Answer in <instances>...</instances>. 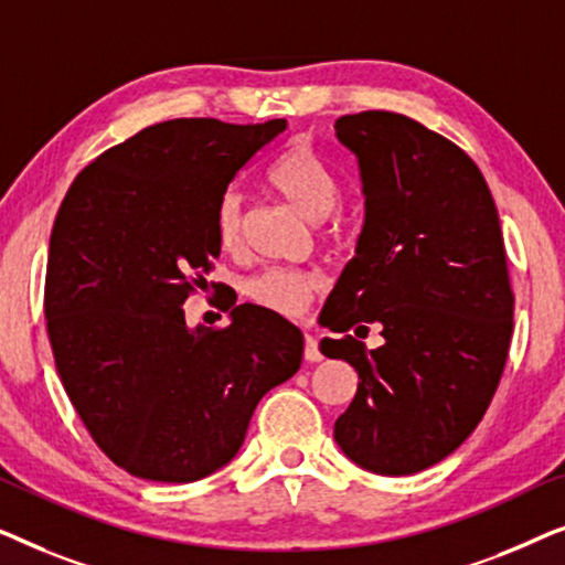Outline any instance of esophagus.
<instances>
[{
  "label": "esophagus",
  "instance_id": "1",
  "mask_svg": "<svg viewBox=\"0 0 565 565\" xmlns=\"http://www.w3.org/2000/svg\"><path fill=\"white\" fill-rule=\"evenodd\" d=\"M303 358H306V362H319L323 354H321V350H319V342H316L313 337H308L306 334V347H303Z\"/></svg>",
  "mask_w": 565,
  "mask_h": 565
}]
</instances>
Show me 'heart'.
Listing matches in <instances>:
<instances>
[{
	"instance_id": "obj_1",
	"label": "heart",
	"mask_w": 565,
	"mask_h": 565,
	"mask_svg": "<svg viewBox=\"0 0 565 565\" xmlns=\"http://www.w3.org/2000/svg\"><path fill=\"white\" fill-rule=\"evenodd\" d=\"M267 184L275 195H280L292 211L303 215L306 221L321 223L342 203V188L329 167L319 159V153L308 149L306 143H292L277 157L267 169ZM215 236L223 252L236 254L244 244V203L238 192H226L215 211ZM347 228L334 223L323 231V238L331 244H342ZM323 288V277L316 269H288L269 267L265 273L254 275L246 282V298L254 306L265 308L269 313L296 319L311 306V300Z\"/></svg>"
}]
</instances>
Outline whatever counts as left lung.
<instances>
[{
    "label": "left lung",
    "instance_id": "obj_1",
    "mask_svg": "<svg viewBox=\"0 0 565 565\" xmlns=\"http://www.w3.org/2000/svg\"><path fill=\"white\" fill-rule=\"evenodd\" d=\"M334 130L365 195L358 257L321 313L342 334L321 352L360 375L334 439L360 468L412 476L466 443L504 373L514 329L504 236L481 169L445 136L385 110L342 115ZM373 322L386 342L367 351L353 338Z\"/></svg>",
    "mask_w": 565,
    "mask_h": 565
}]
</instances>
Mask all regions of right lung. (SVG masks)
Masks as SVG:
<instances>
[{
  "label": "right lung",
  "mask_w": 565,
  "mask_h": 565,
  "mask_svg": "<svg viewBox=\"0 0 565 565\" xmlns=\"http://www.w3.org/2000/svg\"><path fill=\"white\" fill-rule=\"evenodd\" d=\"M288 122L177 118L87 164L53 223L45 321L56 370L99 450L130 476L190 483L226 466L303 334L244 303L223 329L184 321L221 244L234 177Z\"/></svg>",
  "instance_id": "obj_1"
}]
</instances>
